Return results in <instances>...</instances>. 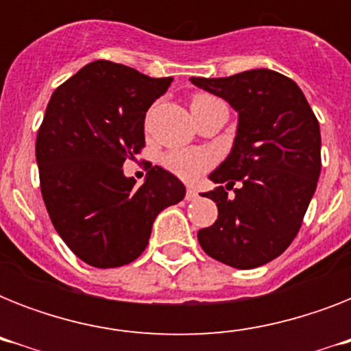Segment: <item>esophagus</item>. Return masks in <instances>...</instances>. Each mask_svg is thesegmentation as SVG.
<instances>
[{
    "label": "esophagus",
    "mask_w": 351,
    "mask_h": 351,
    "mask_svg": "<svg viewBox=\"0 0 351 351\" xmlns=\"http://www.w3.org/2000/svg\"><path fill=\"white\" fill-rule=\"evenodd\" d=\"M195 198H198V191L195 187H189L186 193V200H195Z\"/></svg>",
    "instance_id": "esophagus-1"
}]
</instances>
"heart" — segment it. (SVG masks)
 <instances>
[{"label": "heart", "instance_id": "obj_1", "mask_svg": "<svg viewBox=\"0 0 351 351\" xmlns=\"http://www.w3.org/2000/svg\"><path fill=\"white\" fill-rule=\"evenodd\" d=\"M215 101L220 100L209 95H195L191 98V109L209 106V104H215ZM162 164L173 175L180 176L182 180L195 182L211 165V154L202 151V149H173L167 154H164Z\"/></svg>", "mask_w": 351, "mask_h": 351}]
</instances>
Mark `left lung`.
<instances>
[{"mask_svg": "<svg viewBox=\"0 0 351 351\" xmlns=\"http://www.w3.org/2000/svg\"><path fill=\"white\" fill-rule=\"evenodd\" d=\"M189 80L239 112L233 147L209 175L220 186L204 195L217 202L219 219L198 231V242L237 269L264 266L293 242L317 189L319 121L299 85L269 69Z\"/></svg>", "mask_w": 351, "mask_h": 351, "instance_id": "1", "label": "left lung"}]
</instances>
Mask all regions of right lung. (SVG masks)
Listing matches in <instances>:
<instances>
[{
  "mask_svg": "<svg viewBox=\"0 0 351 351\" xmlns=\"http://www.w3.org/2000/svg\"><path fill=\"white\" fill-rule=\"evenodd\" d=\"M171 82L98 60L49 100L36 138L41 195L54 230L89 266L138 258L160 211L186 197L184 184L158 165L140 187L123 175L145 145V112Z\"/></svg>",
  "mask_w": 351,
  "mask_h": 351,
  "instance_id": "add662e5",
  "label": "right lung"
}]
</instances>
